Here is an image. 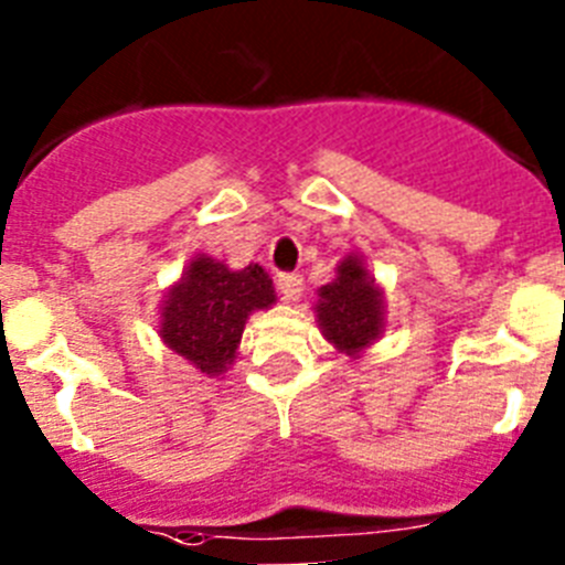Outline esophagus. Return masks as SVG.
Returning <instances> with one entry per match:
<instances>
[{
	"label": "esophagus",
	"instance_id": "34e87169",
	"mask_svg": "<svg viewBox=\"0 0 565 565\" xmlns=\"http://www.w3.org/2000/svg\"><path fill=\"white\" fill-rule=\"evenodd\" d=\"M277 288L279 294H282V299L297 302V299L302 297V277H299V274H282V277L277 279Z\"/></svg>",
	"mask_w": 565,
	"mask_h": 565
}]
</instances>
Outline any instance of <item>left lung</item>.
Masks as SVG:
<instances>
[{
  "label": "left lung",
  "instance_id": "left-lung-1",
  "mask_svg": "<svg viewBox=\"0 0 565 565\" xmlns=\"http://www.w3.org/2000/svg\"><path fill=\"white\" fill-rule=\"evenodd\" d=\"M313 317L319 331L344 356L359 359L387 328L384 291L362 254L351 252L339 259L337 277L317 291Z\"/></svg>",
  "mask_w": 565,
  "mask_h": 565
}]
</instances>
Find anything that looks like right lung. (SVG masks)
<instances>
[{"mask_svg": "<svg viewBox=\"0 0 565 565\" xmlns=\"http://www.w3.org/2000/svg\"><path fill=\"white\" fill-rule=\"evenodd\" d=\"M274 302V282L259 263L228 268L226 259L194 254L161 299L158 337L203 376H223L237 359L248 317Z\"/></svg>", "mask_w": 565, "mask_h": 565, "instance_id": "right-lung-1", "label": "right lung"}]
</instances>
